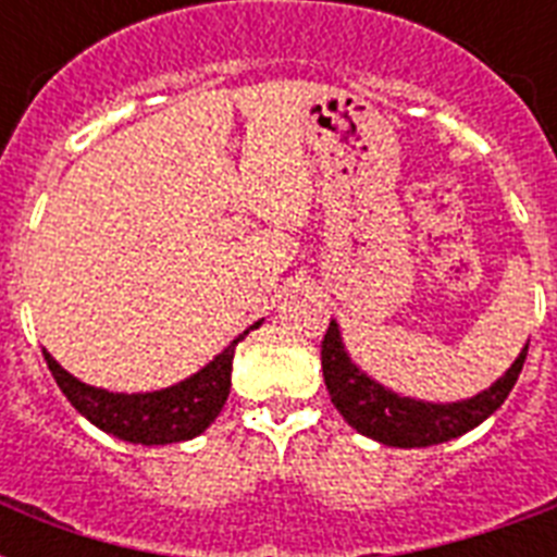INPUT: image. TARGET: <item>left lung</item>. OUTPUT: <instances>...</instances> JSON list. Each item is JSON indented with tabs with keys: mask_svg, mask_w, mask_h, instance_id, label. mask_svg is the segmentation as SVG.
<instances>
[{
	"mask_svg": "<svg viewBox=\"0 0 557 557\" xmlns=\"http://www.w3.org/2000/svg\"><path fill=\"white\" fill-rule=\"evenodd\" d=\"M529 347L518 356V361L506 370L480 396L454 401V405H431V401H416V398L398 396L393 389L364 375L352 361L347 349L341 344L338 323L332 321L321 344L323 381L330 389L332 405L338 407L341 416L347 419L358 433L393 448H428L440 442L457 440L480 422H485L515 387Z\"/></svg>",
	"mask_w": 557,
	"mask_h": 557,
	"instance_id": "obj_1",
	"label": "left lung"
}]
</instances>
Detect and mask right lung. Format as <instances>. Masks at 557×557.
I'll return each instance as SVG.
<instances>
[{
  "mask_svg": "<svg viewBox=\"0 0 557 557\" xmlns=\"http://www.w3.org/2000/svg\"><path fill=\"white\" fill-rule=\"evenodd\" d=\"M260 323H253L257 330ZM245 330L239 338L219 352L205 370H199L190 379L178 381L168 389L156 393H109L83 384L57 364L54 358L46 356V364L54 375L57 387L74 405L77 413H83L95 428L112 433L117 440L135 442V445H170V442H185L199 436L213 419L219 416L222 405L231 393V361H234V347L248 335Z\"/></svg>",
  "mask_w": 557,
  "mask_h": 557,
  "instance_id": "add662e5",
  "label": "right lung"
}]
</instances>
